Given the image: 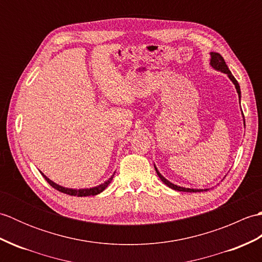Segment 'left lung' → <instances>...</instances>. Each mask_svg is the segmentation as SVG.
Listing matches in <instances>:
<instances>
[{
  "mask_svg": "<svg viewBox=\"0 0 262 262\" xmlns=\"http://www.w3.org/2000/svg\"><path fill=\"white\" fill-rule=\"evenodd\" d=\"M210 65H211V68L213 69H215V70H217V71H221V72H223V73H225V74H227V76L230 77V80L234 83V85H235V89H236V91H237V94H238V98L241 99V90H240V85H238V83H237V81L235 80V77L232 75V73H231V71L229 70V68H227V65H226V63H225V60H224V58L222 57V55L221 54H219V53H210ZM243 114V113H242ZM246 125V124H244ZM154 168H155V171H157V173H158V176H159V178L161 180H162L166 186L168 187H170L171 189H174V190H178V191H186V192H197V191H206L207 190V189H190V188H183V187H179V186H177V185H173V183H171L170 181H168L165 179V178L160 173V172L158 171V169H157V166L154 165Z\"/></svg>",
  "mask_w": 262,
  "mask_h": 262,
  "instance_id": "left-lung-1",
  "label": "left lung"
}]
</instances>
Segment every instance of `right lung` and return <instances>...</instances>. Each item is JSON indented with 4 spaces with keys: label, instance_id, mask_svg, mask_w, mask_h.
I'll use <instances>...</instances> for the list:
<instances>
[{
    "label": "right lung",
    "instance_id": "right-lung-1",
    "mask_svg": "<svg viewBox=\"0 0 262 262\" xmlns=\"http://www.w3.org/2000/svg\"><path fill=\"white\" fill-rule=\"evenodd\" d=\"M42 177L45 178L46 181L51 185L53 188L56 189V190L60 191V192H64V193H68L70 194V196H77V197H86V196H96V194L102 192L105 188L108 187L109 183L111 182V180H113L114 176L109 178V179L105 181L104 183H102V185H100L98 187H93V188H90V189H70V188H65V187H62L59 185H56V183L53 182L52 180H49L48 178L41 173Z\"/></svg>",
    "mask_w": 262,
    "mask_h": 262
}]
</instances>
